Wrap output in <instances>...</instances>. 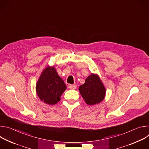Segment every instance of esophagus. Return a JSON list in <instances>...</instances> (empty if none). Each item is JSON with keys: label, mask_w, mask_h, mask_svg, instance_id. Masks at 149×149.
I'll return each mask as SVG.
<instances>
[{"label": "esophagus", "mask_w": 149, "mask_h": 149, "mask_svg": "<svg viewBox=\"0 0 149 149\" xmlns=\"http://www.w3.org/2000/svg\"><path fill=\"white\" fill-rule=\"evenodd\" d=\"M70 89H72V90H75L76 88H77V86L76 85H74V84H70L69 87H68Z\"/></svg>", "instance_id": "1"}]
</instances>
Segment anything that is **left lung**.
<instances>
[{
    "label": "left lung",
    "instance_id": "8db88e82",
    "mask_svg": "<svg viewBox=\"0 0 149 149\" xmlns=\"http://www.w3.org/2000/svg\"><path fill=\"white\" fill-rule=\"evenodd\" d=\"M78 89L85 101L90 105L99 104L105 95V88L97 74L89 75Z\"/></svg>",
    "mask_w": 149,
    "mask_h": 149
}]
</instances>
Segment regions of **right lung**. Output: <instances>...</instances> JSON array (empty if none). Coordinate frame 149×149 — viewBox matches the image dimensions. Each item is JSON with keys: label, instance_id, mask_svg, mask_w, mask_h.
Segmentation results:
<instances>
[{"label": "right lung", "instance_id": "obj_1", "mask_svg": "<svg viewBox=\"0 0 149 149\" xmlns=\"http://www.w3.org/2000/svg\"><path fill=\"white\" fill-rule=\"evenodd\" d=\"M66 89L65 84L58 75L54 67L48 66L42 71L36 86L39 99L49 105H54L59 102Z\"/></svg>", "mask_w": 149, "mask_h": 149}]
</instances>
